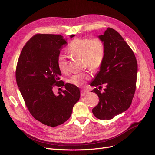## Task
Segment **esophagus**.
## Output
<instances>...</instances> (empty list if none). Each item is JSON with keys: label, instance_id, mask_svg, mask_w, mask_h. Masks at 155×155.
<instances>
[{"label": "esophagus", "instance_id": "esophagus-1", "mask_svg": "<svg viewBox=\"0 0 155 155\" xmlns=\"http://www.w3.org/2000/svg\"><path fill=\"white\" fill-rule=\"evenodd\" d=\"M88 93H89V91H87V90H82L81 91V96H85L87 95Z\"/></svg>", "mask_w": 155, "mask_h": 155}]
</instances>
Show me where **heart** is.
Segmentation results:
<instances>
[{
	"label": "heart",
	"instance_id": "heart-1",
	"mask_svg": "<svg viewBox=\"0 0 155 155\" xmlns=\"http://www.w3.org/2000/svg\"><path fill=\"white\" fill-rule=\"evenodd\" d=\"M67 50L72 55L83 58L85 67L93 70L101 67L104 61L106 52L104 42L98 37L92 39L88 37L75 38L70 42ZM57 64L61 72L63 73L68 72V62L64 55H58ZM90 79V74L83 72L73 75L68 81L74 85L82 87Z\"/></svg>",
	"mask_w": 155,
	"mask_h": 155
}]
</instances>
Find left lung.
Segmentation results:
<instances>
[{"label":"left lung","mask_w":155,"mask_h":155,"mask_svg":"<svg viewBox=\"0 0 155 155\" xmlns=\"http://www.w3.org/2000/svg\"><path fill=\"white\" fill-rule=\"evenodd\" d=\"M105 46L104 61L91 82V92L99 97L92 113L100 120H110L127 110L132 103L137 84L138 64L133 51L115 30L108 28L99 36ZM106 88L104 92L100 90Z\"/></svg>","instance_id":"8db88e82"}]
</instances>
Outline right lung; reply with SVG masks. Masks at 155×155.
Masks as SVG:
<instances>
[{
	"mask_svg": "<svg viewBox=\"0 0 155 155\" xmlns=\"http://www.w3.org/2000/svg\"><path fill=\"white\" fill-rule=\"evenodd\" d=\"M67 44L61 35L35 34L23 47L16 67L17 84L28 109L35 120L51 127L70 118L80 97L78 87L60 79L57 58ZM55 86L65 89L55 95Z\"/></svg>",
	"mask_w": 155,
	"mask_h": 155,
	"instance_id": "obj_1",
	"label": "right lung"
}]
</instances>
